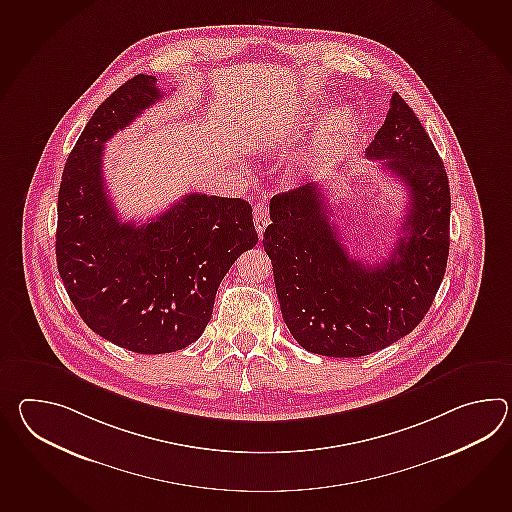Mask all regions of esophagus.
Masks as SVG:
<instances>
[{
	"label": "esophagus",
	"instance_id": "esophagus-1",
	"mask_svg": "<svg viewBox=\"0 0 512 512\" xmlns=\"http://www.w3.org/2000/svg\"><path fill=\"white\" fill-rule=\"evenodd\" d=\"M253 222H255V229L259 233V237H261L266 226L270 224V211H268V205L264 202L253 205Z\"/></svg>",
	"mask_w": 512,
	"mask_h": 512
}]
</instances>
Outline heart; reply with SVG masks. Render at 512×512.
<instances>
[{"label":"heart","instance_id":"obj_1","mask_svg":"<svg viewBox=\"0 0 512 512\" xmlns=\"http://www.w3.org/2000/svg\"><path fill=\"white\" fill-rule=\"evenodd\" d=\"M327 104L329 101L323 95H318L316 99L310 101V108L314 114H321L327 108ZM358 126L360 123L354 110L347 106L334 110L319 130L316 154L321 158H338L341 154H345V150L349 148L358 132Z\"/></svg>","mask_w":512,"mask_h":512}]
</instances>
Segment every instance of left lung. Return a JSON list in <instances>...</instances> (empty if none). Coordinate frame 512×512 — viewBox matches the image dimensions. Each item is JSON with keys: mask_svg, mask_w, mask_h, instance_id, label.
Listing matches in <instances>:
<instances>
[{"mask_svg": "<svg viewBox=\"0 0 512 512\" xmlns=\"http://www.w3.org/2000/svg\"><path fill=\"white\" fill-rule=\"evenodd\" d=\"M408 187V215L386 261L349 255L316 185L275 194L262 246L272 259L284 323L310 353L358 358L415 329L432 307L450 250V185L419 117L393 93L365 150Z\"/></svg>", "mask_w": 512, "mask_h": 512, "instance_id": "8db88e82", "label": "left lung"}]
</instances>
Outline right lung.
I'll use <instances>...</instances> for the list:
<instances>
[{
	"label": "right lung",
	"instance_id": "add662e5",
	"mask_svg": "<svg viewBox=\"0 0 512 512\" xmlns=\"http://www.w3.org/2000/svg\"><path fill=\"white\" fill-rule=\"evenodd\" d=\"M161 97L152 75L117 88L82 130L58 191L57 266L71 303L93 332L141 354L198 340L224 275L259 240L242 198L191 193L147 224L117 218L104 143Z\"/></svg>",
	"mask_w": 512,
	"mask_h": 512
}]
</instances>
